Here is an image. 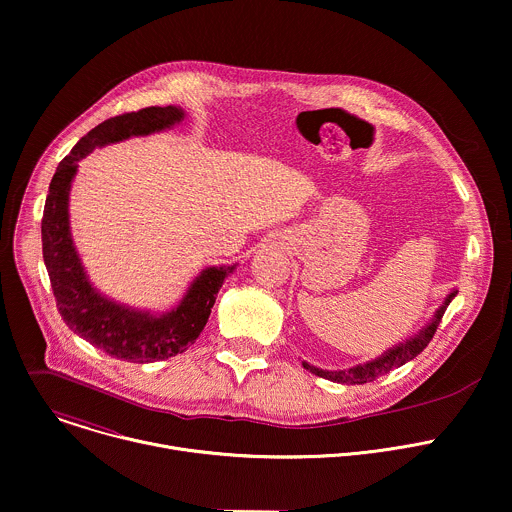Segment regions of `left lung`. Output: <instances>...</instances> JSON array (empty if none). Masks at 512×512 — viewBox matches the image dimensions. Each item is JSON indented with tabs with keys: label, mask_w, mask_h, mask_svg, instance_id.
Listing matches in <instances>:
<instances>
[{
	"label": "left lung",
	"mask_w": 512,
	"mask_h": 512,
	"mask_svg": "<svg viewBox=\"0 0 512 512\" xmlns=\"http://www.w3.org/2000/svg\"><path fill=\"white\" fill-rule=\"evenodd\" d=\"M456 289L448 293V297L444 299V303L436 309L434 317L430 319V323H426L418 333H414L412 337H408L406 342L390 348L388 352H384L380 358L372 360V362H366V364H360V366H354L350 370H321V368H315L307 362H303V368L309 370L311 374L319 376V378H325L329 382H337V384H368V382H374L378 380L380 376L388 374L390 370L394 368H400L404 366L406 362L414 360L428 344L430 339L434 337L436 329H438V323L446 311V307L450 305V301L456 297Z\"/></svg>",
	"instance_id": "left-lung-1"
}]
</instances>
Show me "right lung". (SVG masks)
Returning a JSON list of instances; mask_svg holds the SVG:
<instances>
[{
    "label": "right lung",
    "instance_id": "obj_1",
    "mask_svg": "<svg viewBox=\"0 0 512 512\" xmlns=\"http://www.w3.org/2000/svg\"><path fill=\"white\" fill-rule=\"evenodd\" d=\"M185 118L179 106H150L104 120L78 140L60 162L50 183L42 217V251L50 275L58 311L66 325L104 354L132 362L150 364L183 354L207 325L217 293L231 267H207L191 283L181 303L160 315L120 305L102 295L88 279L70 233L68 199L76 177L78 160L96 146L146 136L166 130Z\"/></svg>",
    "mask_w": 512,
    "mask_h": 512
}]
</instances>
